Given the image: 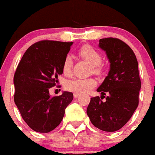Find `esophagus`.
<instances>
[{
	"instance_id": "esophagus-1",
	"label": "esophagus",
	"mask_w": 155,
	"mask_h": 155,
	"mask_svg": "<svg viewBox=\"0 0 155 155\" xmlns=\"http://www.w3.org/2000/svg\"><path fill=\"white\" fill-rule=\"evenodd\" d=\"M79 96H80V94H76V93H74V98H78Z\"/></svg>"
}]
</instances>
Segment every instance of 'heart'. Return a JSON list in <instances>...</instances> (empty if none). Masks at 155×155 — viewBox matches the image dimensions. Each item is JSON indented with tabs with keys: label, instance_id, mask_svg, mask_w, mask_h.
I'll return each mask as SVG.
<instances>
[{
	"label": "heart",
	"instance_id": "obj_1",
	"mask_svg": "<svg viewBox=\"0 0 155 155\" xmlns=\"http://www.w3.org/2000/svg\"><path fill=\"white\" fill-rule=\"evenodd\" d=\"M78 54L83 60L87 61L92 67V72L95 74H100L102 73V68L101 66L102 57V55L91 47L89 45H84L78 51ZM72 59L71 56H67L64 58L62 64L63 73L66 76H70L72 71ZM96 81L92 78H77L71 80L67 82L66 89L71 92L82 94L88 92L96 86Z\"/></svg>",
	"mask_w": 155,
	"mask_h": 155
}]
</instances>
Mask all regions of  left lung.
<instances>
[{"label": "left lung", "mask_w": 155, "mask_h": 155, "mask_svg": "<svg viewBox=\"0 0 155 155\" xmlns=\"http://www.w3.org/2000/svg\"><path fill=\"white\" fill-rule=\"evenodd\" d=\"M98 46L106 53L110 70L97 91L102 97L106 93L110 94L105 102L101 97L91 98L87 114L95 127L114 132L127 124L139 104L141 82L138 63L132 49L120 39H101Z\"/></svg>", "instance_id": "obj_1"}]
</instances>
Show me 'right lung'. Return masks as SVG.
I'll return each instance as SVG.
<instances>
[{"mask_svg": "<svg viewBox=\"0 0 155 155\" xmlns=\"http://www.w3.org/2000/svg\"><path fill=\"white\" fill-rule=\"evenodd\" d=\"M73 42L42 40L24 53L14 75L15 103L24 121L34 131L49 133L61 124L72 102V92L50 96L49 89L63 74L62 64Z\"/></svg>", "mask_w": 155, "mask_h": 155, "instance_id": "right-lung-1", "label": "right lung"}]
</instances>
